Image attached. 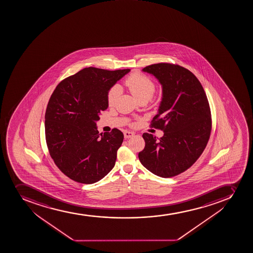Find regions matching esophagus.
Here are the masks:
<instances>
[{
  "label": "esophagus",
  "mask_w": 253,
  "mask_h": 253,
  "mask_svg": "<svg viewBox=\"0 0 253 253\" xmlns=\"http://www.w3.org/2000/svg\"><path fill=\"white\" fill-rule=\"evenodd\" d=\"M124 134H125V138H132V137L134 135V133H133V132H129V131H125Z\"/></svg>",
  "instance_id": "obj_1"
}]
</instances>
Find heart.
Wrapping results in <instances>:
<instances>
[{
  "instance_id": "obj_1",
  "label": "heart",
  "mask_w": 253,
  "mask_h": 253,
  "mask_svg": "<svg viewBox=\"0 0 253 253\" xmlns=\"http://www.w3.org/2000/svg\"><path fill=\"white\" fill-rule=\"evenodd\" d=\"M125 85L128 86L131 93L140 102H147L153 97L155 92V82L143 73H134L131 74L125 82ZM121 90L117 85H113L107 94V102L109 105H113L120 95Z\"/></svg>"
}]
</instances>
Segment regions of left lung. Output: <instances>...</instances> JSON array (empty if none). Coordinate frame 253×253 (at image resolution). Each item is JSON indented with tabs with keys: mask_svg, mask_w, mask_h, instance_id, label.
<instances>
[{
	"mask_svg": "<svg viewBox=\"0 0 253 253\" xmlns=\"http://www.w3.org/2000/svg\"><path fill=\"white\" fill-rule=\"evenodd\" d=\"M163 85V100L151 126L164 132L158 138L144 133L145 147L138 153L143 167L163 178L187 170L198 160L210 139V104L200 81L190 71L172 63L147 66Z\"/></svg>",
	"mask_w": 253,
	"mask_h": 253,
	"instance_id": "8db88e82",
	"label": "left lung"
}]
</instances>
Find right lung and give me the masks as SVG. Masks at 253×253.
Returning a JSON list of instances; mask_svg holds the SVG:
<instances>
[{
	"label": "right lung",
	"instance_id": "1",
	"mask_svg": "<svg viewBox=\"0 0 253 253\" xmlns=\"http://www.w3.org/2000/svg\"><path fill=\"white\" fill-rule=\"evenodd\" d=\"M130 69L85 68L63 79L45 112V138L51 158L72 180L93 184L115 167L124 134L117 128L99 133L95 121L108 108L107 94Z\"/></svg>",
	"mask_w": 253,
	"mask_h": 253
}]
</instances>
